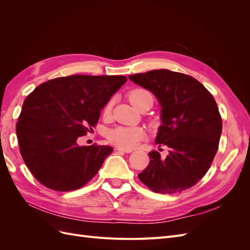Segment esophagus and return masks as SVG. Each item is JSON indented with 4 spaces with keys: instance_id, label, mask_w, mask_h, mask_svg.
<instances>
[{
    "instance_id": "34e87169",
    "label": "esophagus",
    "mask_w": 250,
    "mask_h": 250,
    "mask_svg": "<svg viewBox=\"0 0 250 250\" xmlns=\"http://www.w3.org/2000/svg\"><path fill=\"white\" fill-rule=\"evenodd\" d=\"M117 150H118V151H122V152H125V153H130V152H132V150H131V149H122V148H118Z\"/></svg>"
}]
</instances>
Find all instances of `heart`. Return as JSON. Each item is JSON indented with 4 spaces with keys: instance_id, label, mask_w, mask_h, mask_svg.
<instances>
[{
    "instance_id": "1",
    "label": "heart",
    "mask_w": 250,
    "mask_h": 250,
    "mask_svg": "<svg viewBox=\"0 0 250 250\" xmlns=\"http://www.w3.org/2000/svg\"><path fill=\"white\" fill-rule=\"evenodd\" d=\"M128 99L133 106L139 108L140 105L147 99H152L153 97L147 89L137 88L128 94ZM112 109V101H109L103 109V116L108 117ZM106 137L108 141L122 149H131L145 138V131L143 128L133 126H117L107 131Z\"/></svg>"
}]
</instances>
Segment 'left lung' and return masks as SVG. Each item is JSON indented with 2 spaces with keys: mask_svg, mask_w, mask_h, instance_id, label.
Returning a JSON list of instances; mask_svg holds the SVG:
<instances>
[{
  "mask_svg": "<svg viewBox=\"0 0 250 250\" xmlns=\"http://www.w3.org/2000/svg\"><path fill=\"white\" fill-rule=\"evenodd\" d=\"M128 77L157 98L162 125L155 143L169 148L166 158L155 150L148 153L150 163L140 180L162 194L192 188L208 171L221 137L222 119L213 95L192 76L169 70Z\"/></svg>",
  "mask_w": 250,
  "mask_h": 250,
  "instance_id": "left-lung-1",
  "label": "left lung"
}]
</instances>
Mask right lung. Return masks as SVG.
<instances>
[{
    "label": "right lung",
    "mask_w": 250,
    "mask_h": 250,
    "mask_svg": "<svg viewBox=\"0 0 250 250\" xmlns=\"http://www.w3.org/2000/svg\"><path fill=\"white\" fill-rule=\"evenodd\" d=\"M127 81L125 76L72 75L42 83L22 104L17 137L28 169L51 190L82 188L113 149L79 146L97 125L101 109Z\"/></svg>",
    "instance_id": "add662e5"
}]
</instances>
